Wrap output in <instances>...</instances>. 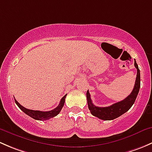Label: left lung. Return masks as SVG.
I'll list each match as a JSON object with an SVG mask.
<instances>
[{
  "mask_svg": "<svg viewBox=\"0 0 152 152\" xmlns=\"http://www.w3.org/2000/svg\"><path fill=\"white\" fill-rule=\"evenodd\" d=\"M134 66L137 69V77H136L135 84H134V88L130 95H129L125 99H124L121 102H117L115 104H113V105L109 106V107H96L93 104L91 99H90V95L89 91H87V99L88 108L90 110V113L93 115L104 121H110L115 119L121 116V115L124 114L126 112L128 111L133 104L135 102V99L138 94L139 90L140 87V70L138 68V65L136 63V61L134 59Z\"/></svg>",
  "mask_w": 152,
  "mask_h": 152,
  "instance_id": "obj_1",
  "label": "left lung"
}]
</instances>
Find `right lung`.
I'll return each instance as SVG.
<instances>
[{
	"instance_id": "right-lung-1",
	"label": "right lung",
	"mask_w": 152,
	"mask_h": 152,
	"mask_svg": "<svg viewBox=\"0 0 152 152\" xmlns=\"http://www.w3.org/2000/svg\"><path fill=\"white\" fill-rule=\"evenodd\" d=\"M67 95L64 96L62 97V99H61L60 102H59V104L57 106L55 109L50 110V111H47V112H43V111H39V110H28V109L25 108L24 107H23L22 105L20 104L15 99V103L19 107V108L22 110L23 112L26 113V115H28V116L31 117L32 118L35 119V120H39V121H45L48 120V119L51 118L55 117L56 115H57L59 113H60L61 110L63 107L64 104H65V97H66Z\"/></svg>"
}]
</instances>
